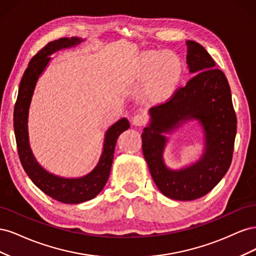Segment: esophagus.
I'll return each mask as SVG.
<instances>
[{"label": "esophagus", "mask_w": 256, "mask_h": 256, "mask_svg": "<svg viewBox=\"0 0 256 256\" xmlns=\"http://www.w3.org/2000/svg\"><path fill=\"white\" fill-rule=\"evenodd\" d=\"M147 122V116L144 114H136L134 116L132 124L134 126H143Z\"/></svg>", "instance_id": "esophagus-1"}]
</instances>
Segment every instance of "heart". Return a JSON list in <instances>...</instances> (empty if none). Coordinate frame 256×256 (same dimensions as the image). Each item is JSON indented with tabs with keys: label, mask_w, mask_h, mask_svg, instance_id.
Segmentation results:
<instances>
[{
	"label": "heart",
	"mask_w": 256,
	"mask_h": 256,
	"mask_svg": "<svg viewBox=\"0 0 256 256\" xmlns=\"http://www.w3.org/2000/svg\"><path fill=\"white\" fill-rule=\"evenodd\" d=\"M164 56L158 53L147 54L143 68V74L146 78H150V88L154 95L164 96L171 90L176 79V66L168 62H161Z\"/></svg>",
	"instance_id": "obj_1"
}]
</instances>
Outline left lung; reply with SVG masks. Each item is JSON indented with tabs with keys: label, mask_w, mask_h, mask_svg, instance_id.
<instances>
[{
	"label": "left lung",
	"mask_w": 256,
	"mask_h": 256,
	"mask_svg": "<svg viewBox=\"0 0 256 256\" xmlns=\"http://www.w3.org/2000/svg\"><path fill=\"white\" fill-rule=\"evenodd\" d=\"M187 64L196 74L177 88L166 102L150 108L152 122L144 128L142 147L154 184L164 194L178 200H192L212 191L232 164L237 118L226 74L203 46L187 40ZM196 118L206 131V150L196 165L180 172L166 168L162 152L167 132L182 120Z\"/></svg>",
	"instance_id": "obj_1"
}]
</instances>
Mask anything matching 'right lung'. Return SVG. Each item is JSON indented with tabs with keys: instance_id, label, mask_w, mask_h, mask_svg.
<instances>
[{
	"instance_id": "add662e5",
	"label": "right lung",
	"mask_w": 256,
	"mask_h": 256,
	"mask_svg": "<svg viewBox=\"0 0 256 256\" xmlns=\"http://www.w3.org/2000/svg\"><path fill=\"white\" fill-rule=\"evenodd\" d=\"M81 40L76 37L60 38L48 42L30 60L28 66L20 82L17 102L14 109V130L21 164L26 173L38 188L46 194L65 204H79L98 196L109 178L114 157L116 141L122 131L130 125L126 118H122L106 131L104 152L99 164L92 171L81 178H62L44 170L35 160L30 148L28 136V114L30 99L38 76L50 60V54L62 48L72 47Z\"/></svg>"
}]
</instances>
